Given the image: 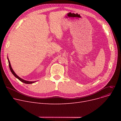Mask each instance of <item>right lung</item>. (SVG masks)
<instances>
[{
  "instance_id": "1",
  "label": "right lung",
  "mask_w": 121,
  "mask_h": 121,
  "mask_svg": "<svg viewBox=\"0 0 121 121\" xmlns=\"http://www.w3.org/2000/svg\"><path fill=\"white\" fill-rule=\"evenodd\" d=\"M7 59H8V63H9V68L10 69V71L11 72H12V73H13V74L15 77L17 78L18 80H20L21 81H22V82H23V83H25V84H32V83H35V82L36 81H26V80H25L22 78H20L18 77V75H17V74L15 73V72L13 71V69L12 67H11V64H10V62L9 60V58L8 57H7Z\"/></svg>"
}]
</instances>
